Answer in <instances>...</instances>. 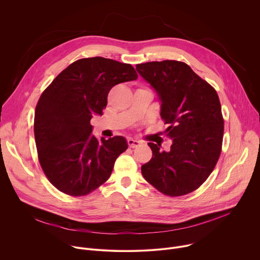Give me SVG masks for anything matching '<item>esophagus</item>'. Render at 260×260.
<instances>
[{
    "mask_svg": "<svg viewBox=\"0 0 260 260\" xmlns=\"http://www.w3.org/2000/svg\"><path fill=\"white\" fill-rule=\"evenodd\" d=\"M127 144H128V146H129L131 148H136V147H138V146L141 144V142L129 138V139H127Z\"/></svg>",
    "mask_w": 260,
    "mask_h": 260,
    "instance_id": "esophagus-1",
    "label": "esophagus"
}]
</instances>
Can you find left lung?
<instances>
[{"label": "left lung", "mask_w": 260, "mask_h": 260, "mask_svg": "<svg viewBox=\"0 0 260 260\" xmlns=\"http://www.w3.org/2000/svg\"><path fill=\"white\" fill-rule=\"evenodd\" d=\"M136 70L155 90L173 142L168 152L148 143L152 158L142 166V175L166 196L190 193L207 180L221 153L224 122L218 94L182 61H150Z\"/></svg>", "instance_id": "obj_1"}]
</instances>
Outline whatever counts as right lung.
Segmentation results:
<instances>
[{
  "mask_svg": "<svg viewBox=\"0 0 260 260\" xmlns=\"http://www.w3.org/2000/svg\"><path fill=\"white\" fill-rule=\"evenodd\" d=\"M137 78L132 64L101 56L82 58L58 74L41 94L35 110L36 146L46 177L59 191L86 196L109 179L127 142L121 136L98 140L90 120L103 115L111 88Z\"/></svg>",
  "mask_w": 260,
  "mask_h": 260,
  "instance_id": "obj_1",
  "label": "right lung"
}]
</instances>
